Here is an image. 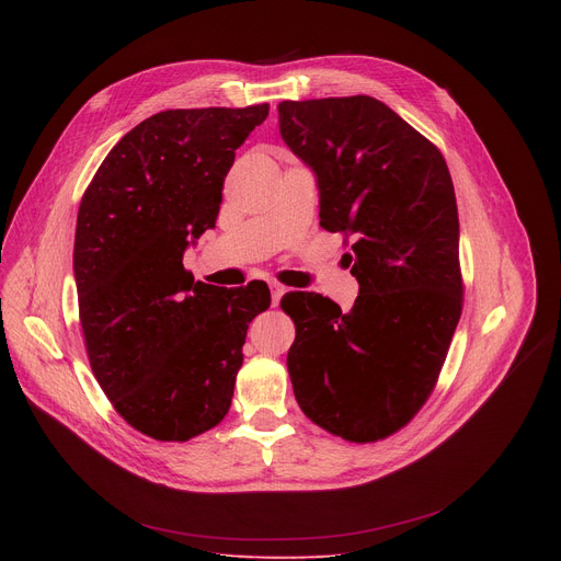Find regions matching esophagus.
<instances>
[{
  "label": "esophagus",
  "mask_w": 561,
  "mask_h": 561,
  "mask_svg": "<svg viewBox=\"0 0 561 561\" xmlns=\"http://www.w3.org/2000/svg\"><path fill=\"white\" fill-rule=\"evenodd\" d=\"M284 293H286V288H284L282 284L271 282V298H273V307H277V305H279V300H282Z\"/></svg>",
  "instance_id": "34e87169"
}]
</instances>
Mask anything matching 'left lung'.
<instances>
[{
    "label": "left lung",
    "mask_w": 561,
    "mask_h": 561,
    "mask_svg": "<svg viewBox=\"0 0 561 561\" xmlns=\"http://www.w3.org/2000/svg\"><path fill=\"white\" fill-rule=\"evenodd\" d=\"M279 134L318 176L320 227L343 233L347 313L293 290L286 366L305 416L352 444L402 430L432 396L463 307L459 216L438 147L368 95L279 102Z\"/></svg>",
    "instance_id": "8db88e82"
}]
</instances>
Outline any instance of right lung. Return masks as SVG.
I'll return each mask as SVG.
<instances>
[{
  "instance_id": "obj_1",
  "label": "right lung",
  "mask_w": 561,
  "mask_h": 561,
  "mask_svg": "<svg viewBox=\"0 0 561 561\" xmlns=\"http://www.w3.org/2000/svg\"><path fill=\"white\" fill-rule=\"evenodd\" d=\"M245 108H170L123 136L77 216L75 279L93 375L113 409L157 440H188L229 411L265 282H195L184 250L216 227L236 150L268 117Z\"/></svg>"
}]
</instances>
